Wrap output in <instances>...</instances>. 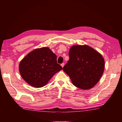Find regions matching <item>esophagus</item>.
Masks as SVG:
<instances>
[{"label":"esophagus","instance_id":"esophagus-1","mask_svg":"<svg viewBox=\"0 0 122 122\" xmlns=\"http://www.w3.org/2000/svg\"><path fill=\"white\" fill-rule=\"evenodd\" d=\"M61 66H62V67H64V66H65V63H62L61 64Z\"/></svg>","mask_w":122,"mask_h":122}]
</instances>
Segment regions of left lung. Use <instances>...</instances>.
Masks as SVG:
<instances>
[{"label": "left lung", "mask_w": 122, "mask_h": 122, "mask_svg": "<svg viewBox=\"0 0 122 122\" xmlns=\"http://www.w3.org/2000/svg\"><path fill=\"white\" fill-rule=\"evenodd\" d=\"M69 56L63 71L73 84L84 90L94 87L104 69V60L101 54L88 45H74L70 49Z\"/></svg>", "instance_id": "obj_1"}]
</instances>
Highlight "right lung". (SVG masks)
I'll return each mask as SVG.
<instances>
[{
    "mask_svg": "<svg viewBox=\"0 0 122 122\" xmlns=\"http://www.w3.org/2000/svg\"><path fill=\"white\" fill-rule=\"evenodd\" d=\"M56 57L48 47L34 49L20 62V75L31 86L42 87L55 74L62 69L57 63Z\"/></svg>",
    "mask_w": 122,
    "mask_h": 122,
    "instance_id": "obj_1",
    "label": "right lung"
}]
</instances>
